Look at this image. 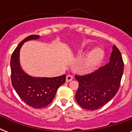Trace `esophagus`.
Here are the masks:
<instances>
[{
    "label": "esophagus",
    "mask_w": 132,
    "mask_h": 132,
    "mask_svg": "<svg viewBox=\"0 0 132 132\" xmlns=\"http://www.w3.org/2000/svg\"><path fill=\"white\" fill-rule=\"evenodd\" d=\"M72 79H73V77L70 75H68L66 76V82H69L70 81H72Z\"/></svg>",
    "instance_id": "34e87169"
}]
</instances>
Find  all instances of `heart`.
<instances>
[{
  "instance_id": "obj_1",
  "label": "heart",
  "mask_w": 132,
  "mask_h": 132,
  "mask_svg": "<svg viewBox=\"0 0 132 132\" xmlns=\"http://www.w3.org/2000/svg\"><path fill=\"white\" fill-rule=\"evenodd\" d=\"M104 57V52L96 48L89 52L83 61V68L86 71L94 70L101 63Z\"/></svg>"
}]
</instances>
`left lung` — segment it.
Instances as JSON below:
<instances>
[{
    "mask_svg": "<svg viewBox=\"0 0 132 132\" xmlns=\"http://www.w3.org/2000/svg\"><path fill=\"white\" fill-rule=\"evenodd\" d=\"M124 70L120 51L113 46L110 62L96 71L85 75H75L79 88L77 102L88 110H96L108 103L118 92Z\"/></svg>",
    "mask_w": 132,
    "mask_h": 132,
    "instance_id": "left-lung-1",
    "label": "left lung"
}]
</instances>
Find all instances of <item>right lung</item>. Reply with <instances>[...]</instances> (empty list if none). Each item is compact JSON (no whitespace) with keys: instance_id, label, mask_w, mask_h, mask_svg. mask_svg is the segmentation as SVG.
<instances>
[{"instance_id":"add662e5","label":"right lung","mask_w":132,"mask_h":132,"mask_svg":"<svg viewBox=\"0 0 132 132\" xmlns=\"http://www.w3.org/2000/svg\"><path fill=\"white\" fill-rule=\"evenodd\" d=\"M31 35L24 39L12 53L10 62L11 83L18 96L28 105L36 109L47 106L53 101L58 88L66 81V75L55 77H34L24 72L20 64V50L25 42L37 40Z\"/></svg>"}]
</instances>
